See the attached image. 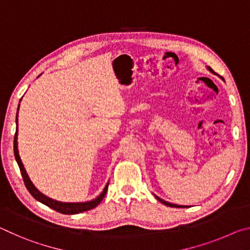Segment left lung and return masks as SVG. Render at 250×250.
I'll list each match as a JSON object with an SVG mask.
<instances>
[{
    "label": "left lung",
    "mask_w": 250,
    "mask_h": 250,
    "mask_svg": "<svg viewBox=\"0 0 250 250\" xmlns=\"http://www.w3.org/2000/svg\"><path fill=\"white\" fill-rule=\"evenodd\" d=\"M209 70L210 71H213V70H211L210 68H209ZM156 198H158V200L161 202V203H163V204L164 205H167V206H171V207H186V206H181V205H176V204H172V203H168V202H166V201H163L162 200V198H160V197H158V196H156Z\"/></svg>",
    "instance_id": "1"
}]
</instances>
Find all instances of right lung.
<instances>
[{
  "instance_id": "right-lung-1",
  "label": "right lung",
  "mask_w": 250,
  "mask_h": 250,
  "mask_svg": "<svg viewBox=\"0 0 250 250\" xmlns=\"http://www.w3.org/2000/svg\"><path fill=\"white\" fill-rule=\"evenodd\" d=\"M18 113H19V110H18ZM16 122H18V116H16ZM14 155H15L16 162H18L19 167H20L21 173H22L24 184H25V186H26V188L28 189V192L32 194V196L35 198V200H37L41 203H43V204H45L46 206H48V207H50V208H53L56 211H58V213L71 215V214L83 213V211H86V210L95 208V207L98 205L101 201H103V198L104 197L105 193H107L109 184L105 185V188L103 191V193H101L98 197L95 198V200L90 201V202H86V203H61V202L54 201V200H52V198L43 195V194H42L39 191V189H37L35 186L33 185L32 181L29 180V177L27 175L26 171H25L24 166H23L22 161H21L20 154H19V150H18V129H16V132H15V135H14Z\"/></svg>"
}]
</instances>
